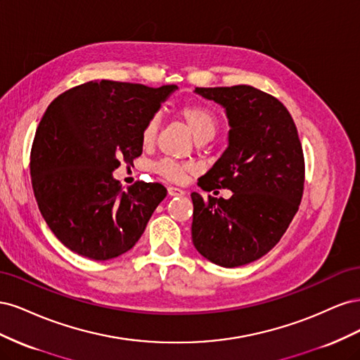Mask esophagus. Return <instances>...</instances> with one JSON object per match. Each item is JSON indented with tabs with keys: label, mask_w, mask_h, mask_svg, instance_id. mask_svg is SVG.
Returning <instances> with one entry per match:
<instances>
[{
	"label": "esophagus",
	"mask_w": 360,
	"mask_h": 360,
	"mask_svg": "<svg viewBox=\"0 0 360 360\" xmlns=\"http://www.w3.org/2000/svg\"><path fill=\"white\" fill-rule=\"evenodd\" d=\"M168 195L169 197H183L184 195V191L180 189V188H168Z\"/></svg>",
	"instance_id": "34e87169"
}]
</instances>
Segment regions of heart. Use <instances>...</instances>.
I'll list each match as a JSON object with an SVG mask.
<instances>
[{
    "label": "heart",
    "instance_id": "b5f03b06",
    "mask_svg": "<svg viewBox=\"0 0 360 360\" xmlns=\"http://www.w3.org/2000/svg\"><path fill=\"white\" fill-rule=\"evenodd\" d=\"M179 117L183 120L186 126L189 127L191 134L193 135L197 143L202 144L207 143L216 136L217 130H219V118L210 110L209 106L201 103H193L183 106L179 111ZM158 134V118H151L143 127L141 132V143L144 147H148L155 143V138ZM155 169L171 181H181L186 174L193 169L191 163H180L169 159H163L155 165Z\"/></svg>",
    "mask_w": 360,
    "mask_h": 360
}]
</instances>
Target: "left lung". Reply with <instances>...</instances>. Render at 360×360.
<instances>
[{
	"label": "left lung",
	"instance_id": "8db88e82",
	"mask_svg": "<svg viewBox=\"0 0 360 360\" xmlns=\"http://www.w3.org/2000/svg\"><path fill=\"white\" fill-rule=\"evenodd\" d=\"M195 93L221 105L230 124L228 147L198 186L233 195L191 193L192 243L217 266H245L281 240L299 209L304 160L297 129L276 97L250 85L197 86Z\"/></svg>",
	"mask_w": 360,
	"mask_h": 360
}]
</instances>
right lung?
Here are the masks:
<instances>
[{"label":"right lung","mask_w":360,"mask_h":360,"mask_svg":"<svg viewBox=\"0 0 360 360\" xmlns=\"http://www.w3.org/2000/svg\"><path fill=\"white\" fill-rule=\"evenodd\" d=\"M179 89L91 81L48 106L31 150V181L51 231L96 261L132 249L167 189L138 181L124 191L112 172L143 153L141 132Z\"/></svg>","instance_id":"add662e5"}]
</instances>
